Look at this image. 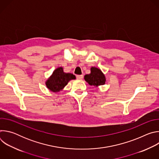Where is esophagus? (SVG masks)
<instances>
[{
    "instance_id": "obj_1",
    "label": "esophagus",
    "mask_w": 159,
    "mask_h": 159,
    "mask_svg": "<svg viewBox=\"0 0 159 159\" xmlns=\"http://www.w3.org/2000/svg\"><path fill=\"white\" fill-rule=\"evenodd\" d=\"M76 77H77V79H79V80H82V79H83V77H84L83 75H77Z\"/></svg>"
}]
</instances>
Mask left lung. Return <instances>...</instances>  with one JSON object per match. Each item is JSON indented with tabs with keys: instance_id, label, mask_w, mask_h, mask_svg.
Listing matches in <instances>:
<instances>
[{
	"instance_id": "obj_1",
	"label": "left lung",
	"mask_w": 159,
	"mask_h": 159,
	"mask_svg": "<svg viewBox=\"0 0 159 159\" xmlns=\"http://www.w3.org/2000/svg\"><path fill=\"white\" fill-rule=\"evenodd\" d=\"M85 80L90 85L98 87L105 84L106 77L102 71L97 67L90 68V74L84 76Z\"/></svg>"
}]
</instances>
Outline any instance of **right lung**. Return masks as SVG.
<instances>
[{
    "label": "right lung",
    "instance_id": "right-lung-1",
    "mask_svg": "<svg viewBox=\"0 0 159 159\" xmlns=\"http://www.w3.org/2000/svg\"><path fill=\"white\" fill-rule=\"evenodd\" d=\"M75 79V76L72 74L64 72L63 67L60 66L53 71L45 84L50 91L58 93L63 90L70 80Z\"/></svg>",
    "mask_w": 159,
    "mask_h": 159
}]
</instances>
